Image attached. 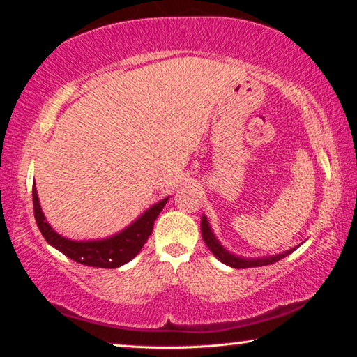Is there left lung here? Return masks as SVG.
Wrapping results in <instances>:
<instances>
[{"instance_id":"1","label":"left lung","mask_w":357,"mask_h":357,"mask_svg":"<svg viewBox=\"0 0 357 357\" xmlns=\"http://www.w3.org/2000/svg\"><path fill=\"white\" fill-rule=\"evenodd\" d=\"M202 236L204 244L209 247V250L214 253V257L222 261L223 264L229 266V268H236V269H243V268H257V266H266V264H273L275 261H279V259L285 258L287 255H289L296 247L293 249H289L287 252H282V253H277V255H269V257H255V258H245V257H239V255H234L229 250H227L225 247L220 244V241L215 238V234L213 231V228H211L209 222H208V217L206 215H202Z\"/></svg>"}]
</instances>
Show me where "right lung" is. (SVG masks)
<instances>
[{"label":"right lung","mask_w":357,"mask_h":357,"mask_svg":"<svg viewBox=\"0 0 357 357\" xmlns=\"http://www.w3.org/2000/svg\"><path fill=\"white\" fill-rule=\"evenodd\" d=\"M168 198L170 197L153 204L137 220L132 222L129 227L121 229L119 233L113 234V236L93 241H74L61 236L45 220V215L42 213L39 203L38 190H36V183L33 184L34 217L42 236L45 238L48 244L64 253L68 258L84 266H93V268H119V266L129 263L132 258H135L137 253L142 250V247L148 241L149 234L153 233L154 220L160 214V211L164 209Z\"/></svg>","instance_id":"obj_1"}]
</instances>
